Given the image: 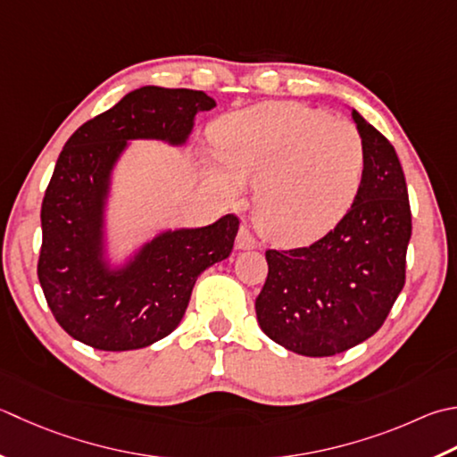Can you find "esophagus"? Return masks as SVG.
<instances>
[{
  "label": "esophagus",
  "instance_id": "34e87169",
  "mask_svg": "<svg viewBox=\"0 0 457 457\" xmlns=\"http://www.w3.org/2000/svg\"><path fill=\"white\" fill-rule=\"evenodd\" d=\"M236 247L237 249H255L257 247V239L252 236V231H249L247 226H241L239 228V234L236 239Z\"/></svg>",
  "mask_w": 457,
  "mask_h": 457
}]
</instances>
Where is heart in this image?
Segmentation results:
<instances>
[{"label": "heart", "instance_id": "b5f03b06", "mask_svg": "<svg viewBox=\"0 0 457 457\" xmlns=\"http://www.w3.org/2000/svg\"><path fill=\"white\" fill-rule=\"evenodd\" d=\"M208 172L229 198L257 186L255 223L281 247L307 245L338 226L361 190L366 152L351 122L299 103H263L213 122Z\"/></svg>", "mask_w": 457, "mask_h": 457}]
</instances>
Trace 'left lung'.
<instances>
[{
	"label": "left lung",
	"mask_w": 457,
	"mask_h": 457,
	"mask_svg": "<svg viewBox=\"0 0 457 457\" xmlns=\"http://www.w3.org/2000/svg\"><path fill=\"white\" fill-rule=\"evenodd\" d=\"M353 119L366 168L351 210L309 247L265 252L270 271L255 299L257 323L303 356H333L372 337L406 281L412 236L406 178L388 138L356 111Z\"/></svg>",
	"instance_id": "obj_1"
}]
</instances>
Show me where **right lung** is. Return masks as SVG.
I'll return each mask as SVG.
<instances>
[{
  "label": "right lung",
  "mask_w": 457,
  "mask_h": 457,
  "mask_svg": "<svg viewBox=\"0 0 457 457\" xmlns=\"http://www.w3.org/2000/svg\"><path fill=\"white\" fill-rule=\"evenodd\" d=\"M216 101L192 88L140 87L79 127L61 150L41 204L37 275L67 333L98 351H134L180 325L202 271L234 249V213L205 228L168 229L122 267L104 259V208L127 140L182 146L195 114Z\"/></svg>",
  "instance_id": "obj_1"
}]
</instances>
